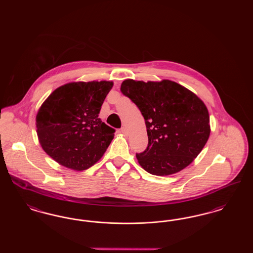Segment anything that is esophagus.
Wrapping results in <instances>:
<instances>
[{
    "mask_svg": "<svg viewBox=\"0 0 253 253\" xmlns=\"http://www.w3.org/2000/svg\"><path fill=\"white\" fill-rule=\"evenodd\" d=\"M120 132H121V133H124V134H126V133H127V130H126V128H125V127H122Z\"/></svg>",
    "mask_w": 253,
    "mask_h": 253,
    "instance_id": "obj_1",
    "label": "esophagus"
}]
</instances>
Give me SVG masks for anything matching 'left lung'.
I'll return each instance as SVG.
<instances>
[{
    "mask_svg": "<svg viewBox=\"0 0 253 253\" xmlns=\"http://www.w3.org/2000/svg\"><path fill=\"white\" fill-rule=\"evenodd\" d=\"M123 95L144 117L149 138L139 165L151 174L164 176L188 167L200 154L210 133V115L203 100L191 90L169 81L126 80Z\"/></svg>",
    "mask_w": 253,
    "mask_h": 253,
    "instance_id": "left-lung-1",
    "label": "left lung"
}]
</instances>
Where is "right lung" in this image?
I'll use <instances>...</instances> for the list:
<instances>
[{"label":"right lung","instance_id":"obj_1","mask_svg":"<svg viewBox=\"0 0 253 253\" xmlns=\"http://www.w3.org/2000/svg\"><path fill=\"white\" fill-rule=\"evenodd\" d=\"M114 83L73 82L54 90L36 116L43 151L60 165L84 170L103 157L115 130L98 118Z\"/></svg>","mask_w":253,"mask_h":253}]
</instances>
